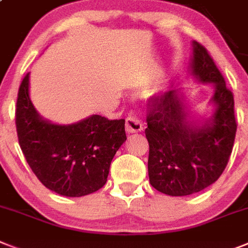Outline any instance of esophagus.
<instances>
[{"mask_svg": "<svg viewBox=\"0 0 248 248\" xmlns=\"http://www.w3.org/2000/svg\"><path fill=\"white\" fill-rule=\"evenodd\" d=\"M143 130V124L136 116H128L126 118V131L128 134H136Z\"/></svg>", "mask_w": 248, "mask_h": 248, "instance_id": "1", "label": "esophagus"}]
</instances>
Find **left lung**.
<instances>
[{
    "instance_id": "left-lung-1",
    "label": "left lung",
    "mask_w": 248,
    "mask_h": 248,
    "mask_svg": "<svg viewBox=\"0 0 248 248\" xmlns=\"http://www.w3.org/2000/svg\"><path fill=\"white\" fill-rule=\"evenodd\" d=\"M190 73L214 88L209 118L194 120L180 89L149 101L147 128L150 184L171 197H184L213 184L230 160L237 122L233 94L207 49L193 41Z\"/></svg>"
}]
</instances>
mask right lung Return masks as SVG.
<instances>
[{"label": "right lung", "mask_w": 248, "mask_h": 248, "mask_svg": "<svg viewBox=\"0 0 248 248\" xmlns=\"http://www.w3.org/2000/svg\"><path fill=\"white\" fill-rule=\"evenodd\" d=\"M28 73L18 88L16 130L29 166L47 189L83 197L107 182L114 154L126 141L124 120L92 114L72 124H51L30 99Z\"/></svg>", "instance_id": "right-lung-1"}]
</instances>
